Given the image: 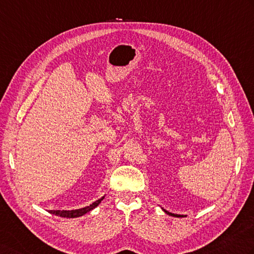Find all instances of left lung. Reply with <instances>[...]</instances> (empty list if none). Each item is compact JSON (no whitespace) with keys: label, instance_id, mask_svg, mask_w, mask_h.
Instances as JSON below:
<instances>
[{"label":"left lung","instance_id":"left-lung-1","mask_svg":"<svg viewBox=\"0 0 254 254\" xmlns=\"http://www.w3.org/2000/svg\"><path fill=\"white\" fill-rule=\"evenodd\" d=\"M164 211H165L166 213H168V215H170V216H173V217H180L178 215H175V213H171V212H168V211H166V210H164Z\"/></svg>","mask_w":254,"mask_h":254}]
</instances>
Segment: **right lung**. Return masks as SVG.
<instances>
[{
	"instance_id": "1",
	"label": "right lung",
	"mask_w": 254,
	"mask_h": 254,
	"mask_svg": "<svg viewBox=\"0 0 254 254\" xmlns=\"http://www.w3.org/2000/svg\"><path fill=\"white\" fill-rule=\"evenodd\" d=\"M104 197L100 198V199H98L97 201H94L93 203H91L90 206H87L84 208H81V209H77V210H49V212L53 213V215H56L59 217H64V218H77V217H80L83 216L84 213L89 212L90 210H92L93 208H96L99 203L101 202V200L103 199Z\"/></svg>"
}]
</instances>
